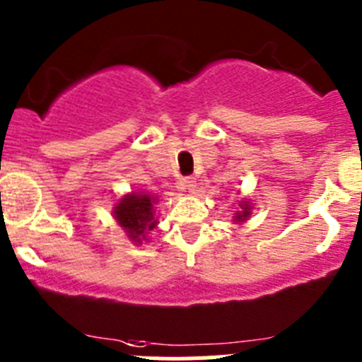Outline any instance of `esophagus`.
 I'll return each mask as SVG.
<instances>
[{
    "label": "esophagus",
    "mask_w": 362,
    "mask_h": 362,
    "mask_svg": "<svg viewBox=\"0 0 362 362\" xmlns=\"http://www.w3.org/2000/svg\"><path fill=\"white\" fill-rule=\"evenodd\" d=\"M183 187H185V190L194 192V190H196V179H194V177H185L183 179Z\"/></svg>",
    "instance_id": "obj_1"
}]
</instances>
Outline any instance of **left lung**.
I'll list each match as a JSON object with an SVG mask.
<instances>
[{
  "label": "left lung",
  "instance_id": "left-lung-1",
  "mask_svg": "<svg viewBox=\"0 0 362 362\" xmlns=\"http://www.w3.org/2000/svg\"><path fill=\"white\" fill-rule=\"evenodd\" d=\"M250 214H252V206L248 204V201H245V203L241 204V210L235 212L233 219H235V223H245V221L250 217Z\"/></svg>",
  "mask_w": 362,
  "mask_h": 362
}]
</instances>
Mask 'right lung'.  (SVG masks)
<instances>
[{
  "mask_svg": "<svg viewBox=\"0 0 362 362\" xmlns=\"http://www.w3.org/2000/svg\"><path fill=\"white\" fill-rule=\"evenodd\" d=\"M158 197L145 194V192H132L121 197L114 206V217L123 226L130 241L141 243L146 238L148 230L156 228V206Z\"/></svg>",
  "mask_w": 362,
  "mask_h": 362,
  "instance_id": "obj_1",
  "label": "right lung"
}]
</instances>
